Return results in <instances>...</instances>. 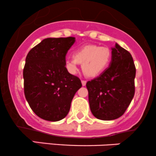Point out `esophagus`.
<instances>
[{
  "label": "esophagus",
  "instance_id": "esophagus-1",
  "mask_svg": "<svg viewBox=\"0 0 156 156\" xmlns=\"http://www.w3.org/2000/svg\"><path fill=\"white\" fill-rule=\"evenodd\" d=\"M82 85H83V86H85L86 85V80H82Z\"/></svg>",
  "mask_w": 156,
  "mask_h": 156
}]
</instances>
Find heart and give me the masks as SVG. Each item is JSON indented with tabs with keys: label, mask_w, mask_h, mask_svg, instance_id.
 <instances>
[{
	"label": "heart",
	"mask_w": 156,
	"mask_h": 156,
	"mask_svg": "<svg viewBox=\"0 0 156 156\" xmlns=\"http://www.w3.org/2000/svg\"><path fill=\"white\" fill-rule=\"evenodd\" d=\"M111 55L109 48L94 44L86 45L74 51L73 57L65 61V67L70 74H76L78 65L82 64V70L86 76L96 77L110 65Z\"/></svg>",
	"instance_id": "1"
}]
</instances>
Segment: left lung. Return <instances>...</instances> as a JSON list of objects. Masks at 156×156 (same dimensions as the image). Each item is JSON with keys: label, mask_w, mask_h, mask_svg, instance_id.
Masks as SVG:
<instances>
[{"label": "left lung", "mask_w": 156, "mask_h": 156, "mask_svg": "<svg viewBox=\"0 0 156 156\" xmlns=\"http://www.w3.org/2000/svg\"><path fill=\"white\" fill-rule=\"evenodd\" d=\"M136 68L131 53L115 43L110 66L87 82L90 110L101 120H113L124 114L134 92Z\"/></svg>", "instance_id": "1"}]
</instances>
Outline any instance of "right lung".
<instances>
[{"label":"right lung","mask_w":156,"mask_h":156,"mask_svg":"<svg viewBox=\"0 0 156 156\" xmlns=\"http://www.w3.org/2000/svg\"><path fill=\"white\" fill-rule=\"evenodd\" d=\"M74 43L72 37L46 38L27 55L23 70L25 98L34 113L46 121L65 118L82 87L80 79L65 67L66 55Z\"/></svg>","instance_id":"add662e5"}]
</instances>
